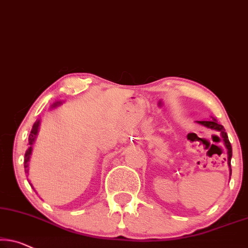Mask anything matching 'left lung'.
I'll list each match as a JSON object with an SVG mask.
<instances>
[{
	"label": "left lung",
	"mask_w": 248,
	"mask_h": 248,
	"mask_svg": "<svg viewBox=\"0 0 248 248\" xmlns=\"http://www.w3.org/2000/svg\"><path fill=\"white\" fill-rule=\"evenodd\" d=\"M197 123L203 125V126H206L208 128H211V130H216L218 132H220L221 134V138H222V141L225 142V145H226V149H227V154H228V164L229 167H231V160H232V144L231 142H229L228 140V135L227 133L225 132V128L222 125L218 124L216 120H211V121H197ZM231 174H232V169H231Z\"/></svg>",
	"instance_id": "left-lung-1"
}]
</instances>
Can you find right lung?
Segmentation results:
<instances>
[{"label": "right lung", "mask_w": 248, "mask_h": 248, "mask_svg": "<svg viewBox=\"0 0 248 248\" xmlns=\"http://www.w3.org/2000/svg\"><path fill=\"white\" fill-rule=\"evenodd\" d=\"M60 103H55L53 104V107L58 105ZM39 123L40 122H35L33 124V126H32V130L30 132V135H29V143H28V150L26 151V154H24V169H26V172L28 173V167H29V160H30V155H31V151H32V144H33L34 140H35V136H37V133H38V128H39Z\"/></svg>", "instance_id": "1"}]
</instances>
